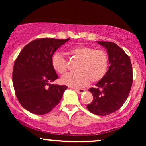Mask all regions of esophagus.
<instances>
[{"instance_id": "34e87169", "label": "esophagus", "mask_w": 146, "mask_h": 146, "mask_svg": "<svg viewBox=\"0 0 146 146\" xmlns=\"http://www.w3.org/2000/svg\"><path fill=\"white\" fill-rule=\"evenodd\" d=\"M75 90L78 93H82L84 91H85V90L84 88H80V89L79 88H75Z\"/></svg>"}]
</instances>
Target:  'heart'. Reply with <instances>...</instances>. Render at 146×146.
<instances>
[{"instance_id": "1", "label": "heart", "mask_w": 146, "mask_h": 146, "mask_svg": "<svg viewBox=\"0 0 146 146\" xmlns=\"http://www.w3.org/2000/svg\"><path fill=\"white\" fill-rule=\"evenodd\" d=\"M70 53L79 60L75 73H67L61 79L62 83L67 86H85L89 83L100 81L108 71V58L102 49H95L87 46H76L70 50ZM53 69L60 74H64L68 70V63L62 54L56 53L52 57Z\"/></svg>"}]
</instances>
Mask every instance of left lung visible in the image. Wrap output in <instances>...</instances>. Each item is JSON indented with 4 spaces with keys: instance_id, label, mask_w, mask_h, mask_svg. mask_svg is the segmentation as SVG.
I'll return each mask as SVG.
<instances>
[{
    "instance_id": "left-lung-1",
    "label": "left lung",
    "mask_w": 146,
    "mask_h": 146,
    "mask_svg": "<svg viewBox=\"0 0 146 146\" xmlns=\"http://www.w3.org/2000/svg\"><path fill=\"white\" fill-rule=\"evenodd\" d=\"M107 49L110 66L105 76L88 89L93 100L87 105L90 113L105 116L115 113L124 104L131 89L133 74L130 58L118 45L98 41Z\"/></svg>"
}]
</instances>
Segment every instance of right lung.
I'll list each match as a JSON object with an SVG mask.
<instances>
[{"instance_id":"obj_1","label":"right lung","mask_w":146,"mask_h":146,"mask_svg":"<svg viewBox=\"0 0 146 146\" xmlns=\"http://www.w3.org/2000/svg\"><path fill=\"white\" fill-rule=\"evenodd\" d=\"M69 40H34L22 49L15 60L12 73L15 94L22 106L30 113H49L59 104L68 88L51 84L58 78L51 59L56 50Z\"/></svg>"}]
</instances>
